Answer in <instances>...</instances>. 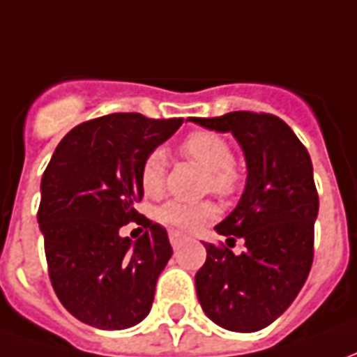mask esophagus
Returning a JSON list of instances; mask_svg holds the SVG:
<instances>
[{
    "instance_id": "obj_1",
    "label": "esophagus",
    "mask_w": 357,
    "mask_h": 357,
    "mask_svg": "<svg viewBox=\"0 0 357 357\" xmlns=\"http://www.w3.org/2000/svg\"><path fill=\"white\" fill-rule=\"evenodd\" d=\"M168 237H170V245L174 248L179 247V245H181V241H183V235H181V233H178V231H170V233H168Z\"/></svg>"
}]
</instances>
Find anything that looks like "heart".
<instances>
[{
	"label": "heart",
	"instance_id": "b5f03b06",
	"mask_svg": "<svg viewBox=\"0 0 357 357\" xmlns=\"http://www.w3.org/2000/svg\"><path fill=\"white\" fill-rule=\"evenodd\" d=\"M181 153L206 170L204 189L220 197H235L243 187V172L233 162L229 141L210 130H195L181 141ZM139 185L143 193L156 197L166 185V164L160 151H151L139 166ZM218 216L212 201L181 202L168 201L156 210V220L176 231L189 233Z\"/></svg>",
	"mask_w": 357,
	"mask_h": 357
}]
</instances>
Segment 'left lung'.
I'll return each instance as SVG.
<instances>
[{"mask_svg":"<svg viewBox=\"0 0 357 357\" xmlns=\"http://www.w3.org/2000/svg\"><path fill=\"white\" fill-rule=\"evenodd\" d=\"M231 132L247 156L248 178L237 208L216 225L234 246L204 243L206 262L197 275L204 314L224 329L255 333L283 314L306 283L314 262V222L319 208L314 168L302 141L275 114L237 110L191 118Z\"/></svg>","mask_w":357,"mask_h":357,"instance_id":"obj_1","label":"left lung"}]
</instances>
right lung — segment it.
Wrapping results in <instances>:
<instances>
[{"instance_id":"right-lung-1","label":"right lung","mask_w":357,"mask_h":357,"mask_svg":"<svg viewBox=\"0 0 357 357\" xmlns=\"http://www.w3.org/2000/svg\"><path fill=\"white\" fill-rule=\"evenodd\" d=\"M181 124L139 112L91 118L66 133L43 172L38 222L50 281L61 304L91 327L128 329L151 312L172 247L162 225L135 210L139 166ZM130 221L146 227L135 243L119 237Z\"/></svg>"}]
</instances>
